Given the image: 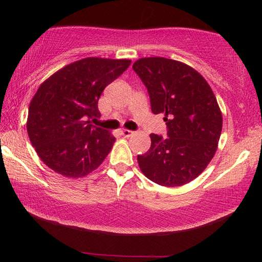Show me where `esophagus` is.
<instances>
[{"mask_svg":"<svg viewBox=\"0 0 262 262\" xmlns=\"http://www.w3.org/2000/svg\"><path fill=\"white\" fill-rule=\"evenodd\" d=\"M120 134L125 137H130L133 134H134V132H132L129 129H122L120 130Z\"/></svg>","mask_w":262,"mask_h":262,"instance_id":"obj_1","label":"esophagus"}]
</instances>
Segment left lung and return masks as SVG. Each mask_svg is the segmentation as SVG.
Here are the masks:
<instances>
[{
	"label": "left lung",
	"instance_id": "obj_1",
	"mask_svg": "<svg viewBox=\"0 0 262 262\" xmlns=\"http://www.w3.org/2000/svg\"><path fill=\"white\" fill-rule=\"evenodd\" d=\"M147 88L154 115L163 114L168 137L151 134L137 162L147 179L164 187L192 181L214 158L223 126L215 94L202 74L185 63L144 57L133 64Z\"/></svg>",
	"mask_w": 262,
	"mask_h": 262
}]
</instances>
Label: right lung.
Wrapping results in <instances>:
<instances>
[{
    "label": "right lung",
    "mask_w": 262,
    "mask_h": 262,
    "mask_svg": "<svg viewBox=\"0 0 262 262\" xmlns=\"http://www.w3.org/2000/svg\"><path fill=\"white\" fill-rule=\"evenodd\" d=\"M130 59L86 57L64 66L31 99L27 132L38 157L66 178H83L103 162L116 138L91 125L100 116L104 88L121 75Z\"/></svg>",
    "instance_id": "right-lung-1"
}]
</instances>
